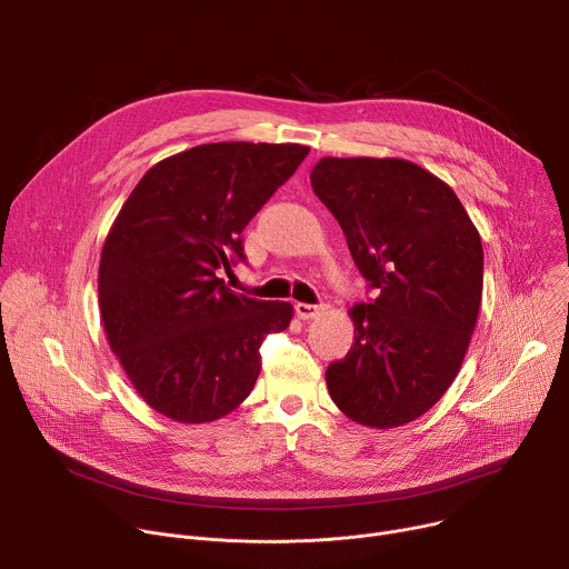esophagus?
Masks as SVG:
<instances>
[{"instance_id":"1","label":"esophagus","mask_w":569,"mask_h":569,"mask_svg":"<svg viewBox=\"0 0 569 569\" xmlns=\"http://www.w3.org/2000/svg\"><path fill=\"white\" fill-rule=\"evenodd\" d=\"M295 312H297V317L299 319H315L317 315H321L323 312V306L319 303H295Z\"/></svg>"}]
</instances>
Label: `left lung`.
<instances>
[{
	"mask_svg": "<svg viewBox=\"0 0 569 569\" xmlns=\"http://www.w3.org/2000/svg\"><path fill=\"white\" fill-rule=\"evenodd\" d=\"M310 184L376 290L349 310L353 347L329 365V393L356 423H410L446 393L468 351L483 283L479 233L455 191L408 159L323 157Z\"/></svg>",
	"mask_w": 569,
	"mask_h": 569,
	"instance_id": "8db88e82",
	"label": "left lung"
}]
</instances>
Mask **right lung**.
Returning <instances> with one entry per match:
<instances>
[{"mask_svg":"<svg viewBox=\"0 0 569 569\" xmlns=\"http://www.w3.org/2000/svg\"><path fill=\"white\" fill-rule=\"evenodd\" d=\"M299 143H202L132 189L101 252L99 306L139 396L180 423L216 421L250 396L288 301L238 295L218 272L246 261L242 229L308 154Z\"/></svg>","mask_w":569,"mask_h":569,"instance_id":"add662e5","label":"right lung"}]
</instances>
